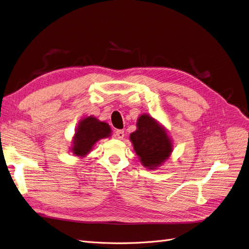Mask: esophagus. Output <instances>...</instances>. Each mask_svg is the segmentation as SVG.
I'll return each mask as SVG.
<instances>
[{"label":"esophagus","instance_id":"esophagus-1","mask_svg":"<svg viewBox=\"0 0 249 249\" xmlns=\"http://www.w3.org/2000/svg\"><path fill=\"white\" fill-rule=\"evenodd\" d=\"M115 137L117 139H123L124 137V130H116L115 131Z\"/></svg>","mask_w":249,"mask_h":249}]
</instances>
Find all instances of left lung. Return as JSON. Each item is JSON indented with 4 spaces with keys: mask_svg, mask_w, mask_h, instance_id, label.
I'll return each instance as SVG.
<instances>
[{
    "mask_svg": "<svg viewBox=\"0 0 249 249\" xmlns=\"http://www.w3.org/2000/svg\"><path fill=\"white\" fill-rule=\"evenodd\" d=\"M134 149L143 166L155 169L168 159L172 143L164 127L147 114L137 120V130L130 135Z\"/></svg>",
    "mask_w": 249,
    "mask_h": 249,
    "instance_id": "8db88e82",
    "label": "left lung"
}]
</instances>
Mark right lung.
<instances>
[{"instance_id": "1", "label": "right lung", "mask_w": 249, "mask_h": 249, "mask_svg": "<svg viewBox=\"0 0 249 249\" xmlns=\"http://www.w3.org/2000/svg\"><path fill=\"white\" fill-rule=\"evenodd\" d=\"M110 135L111 129L108 124L100 122L93 116L86 117L81 120L74 134L72 153L76 156L84 157L92 149L96 141L109 137Z\"/></svg>"}]
</instances>
